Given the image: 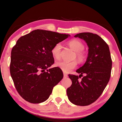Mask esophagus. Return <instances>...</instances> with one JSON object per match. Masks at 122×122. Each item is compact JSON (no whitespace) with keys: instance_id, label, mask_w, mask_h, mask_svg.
<instances>
[{"instance_id":"34e87169","label":"esophagus","mask_w":122,"mask_h":122,"mask_svg":"<svg viewBox=\"0 0 122 122\" xmlns=\"http://www.w3.org/2000/svg\"><path fill=\"white\" fill-rule=\"evenodd\" d=\"M64 77H68V75L66 73H64Z\"/></svg>"}]
</instances>
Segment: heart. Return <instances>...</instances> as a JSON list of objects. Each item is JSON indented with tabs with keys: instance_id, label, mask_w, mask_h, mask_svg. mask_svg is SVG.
Instances as JSON below:
<instances>
[{
	"instance_id": "obj_1",
	"label": "heart",
	"mask_w": 122,
	"mask_h": 122,
	"mask_svg": "<svg viewBox=\"0 0 122 122\" xmlns=\"http://www.w3.org/2000/svg\"><path fill=\"white\" fill-rule=\"evenodd\" d=\"M68 45L71 49L76 52V57L80 62H83L86 58V54L83 51L84 49V45L80 40L77 39H73L68 41ZM62 49V45L60 43L54 45L51 49V54L56 60H59L61 58V51ZM56 66L60 68L64 72L69 73L77 66V62L75 61L71 62L67 61H59L56 63Z\"/></svg>"
}]
</instances>
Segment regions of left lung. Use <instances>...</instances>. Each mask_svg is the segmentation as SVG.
<instances>
[{
  "label": "left lung",
  "instance_id": "1",
  "mask_svg": "<svg viewBox=\"0 0 122 122\" xmlns=\"http://www.w3.org/2000/svg\"><path fill=\"white\" fill-rule=\"evenodd\" d=\"M75 37L86 42L88 55L84 65L76 71L80 74L79 77L69 75L72 84L67 89V96L73 104L88 106L100 97L107 86L111 77L112 60L108 45L98 35L81 33ZM83 74L85 76L80 81L78 77Z\"/></svg>",
  "mask_w": 122,
  "mask_h": 122
}]
</instances>
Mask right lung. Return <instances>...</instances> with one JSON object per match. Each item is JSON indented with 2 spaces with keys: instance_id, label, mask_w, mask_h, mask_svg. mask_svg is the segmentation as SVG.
<instances>
[{
  "instance_id": "1",
  "label": "right lung",
  "mask_w": 122,
  "mask_h": 122,
  "mask_svg": "<svg viewBox=\"0 0 122 122\" xmlns=\"http://www.w3.org/2000/svg\"><path fill=\"white\" fill-rule=\"evenodd\" d=\"M69 36L37 29L16 41L11 53L10 71L16 91L25 100L34 104L46 101L62 79L60 68H47L54 63L52 47Z\"/></svg>"
}]
</instances>
